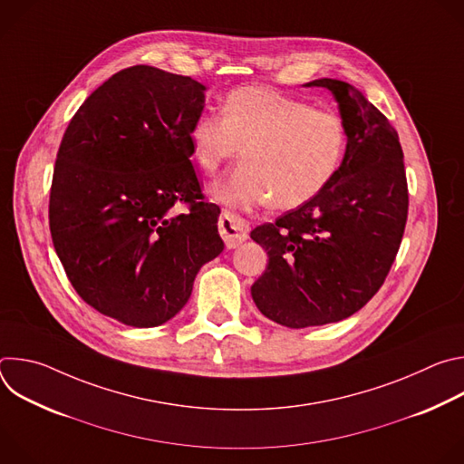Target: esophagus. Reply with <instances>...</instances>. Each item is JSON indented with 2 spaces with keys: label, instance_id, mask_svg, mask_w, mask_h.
<instances>
[{
  "label": "esophagus",
  "instance_id": "obj_1",
  "mask_svg": "<svg viewBox=\"0 0 464 464\" xmlns=\"http://www.w3.org/2000/svg\"><path fill=\"white\" fill-rule=\"evenodd\" d=\"M218 229L229 249L242 244L249 235L247 222L231 211H222L218 220Z\"/></svg>",
  "mask_w": 464,
  "mask_h": 464
}]
</instances>
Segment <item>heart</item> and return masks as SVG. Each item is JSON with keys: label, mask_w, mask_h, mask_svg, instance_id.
Returning <instances> with one entry per match:
<instances>
[{"label": "heart", "mask_w": 464, "mask_h": 464, "mask_svg": "<svg viewBox=\"0 0 464 464\" xmlns=\"http://www.w3.org/2000/svg\"><path fill=\"white\" fill-rule=\"evenodd\" d=\"M188 143L192 161L204 172H215L244 149L246 160L213 185L217 200L235 209L270 200L277 209H295L340 170L347 128L334 111L247 86L224 99L222 117H198Z\"/></svg>", "instance_id": "heart-1"}]
</instances>
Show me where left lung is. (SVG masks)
I'll return each mask as SVG.
<instances>
[{
  "instance_id": "obj_1",
  "label": "left lung",
  "mask_w": 464,
  "mask_h": 464,
  "mask_svg": "<svg viewBox=\"0 0 464 464\" xmlns=\"http://www.w3.org/2000/svg\"><path fill=\"white\" fill-rule=\"evenodd\" d=\"M308 86L328 88L340 102L345 158L310 202L251 231L270 256L251 286L253 301L290 328L342 321L372 299L399 253L410 208L404 154L387 117L343 81Z\"/></svg>"
}]
</instances>
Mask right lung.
<instances>
[{
    "instance_id": "add662e5",
    "label": "right lung",
    "mask_w": 464,
    "mask_h": 464,
    "mask_svg": "<svg viewBox=\"0 0 464 464\" xmlns=\"http://www.w3.org/2000/svg\"><path fill=\"white\" fill-rule=\"evenodd\" d=\"M204 92L152 65L121 70L82 102L56 154L54 251L84 303L130 326L174 317L224 249L220 208L190 163Z\"/></svg>"
}]
</instances>
